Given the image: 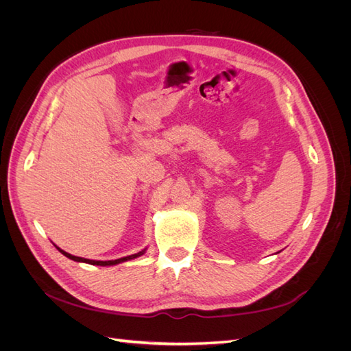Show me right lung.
Returning <instances> with one entry per match:
<instances>
[{"instance_id":"right-lung-1","label":"right lung","mask_w":351,"mask_h":351,"mask_svg":"<svg viewBox=\"0 0 351 351\" xmlns=\"http://www.w3.org/2000/svg\"><path fill=\"white\" fill-rule=\"evenodd\" d=\"M64 256H67L69 259L71 261H76V262H84V263H90V265H99V267H110V265H117V263H121V262H125V261H130V259H134L137 256H141V254L145 253V250L136 253V254H130V256H125V258H120V259H115V261H90V259H84V258H79V256H73V254L61 250L60 247H57Z\"/></svg>"}]
</instances>
